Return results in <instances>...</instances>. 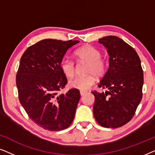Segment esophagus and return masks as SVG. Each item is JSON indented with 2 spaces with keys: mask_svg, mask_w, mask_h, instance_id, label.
Listing matches in <instances>:
<instances>
[{
  "mask_svg": "<svg viewBox=\"0 0 155 155\" xmlns=\"http://www.w3.org/2000/svg\"><path fill=\"white\" fill-rule=\"evenodd\" d=\"M80 95H81V96H82V95H84V94H85L86 92H84V91H80Z\"/></svg>",
  "mask_w": 155,
  "mask_h": 155,
  "instance_id": "1",
  "label": "esophagus"
}]
</instances>
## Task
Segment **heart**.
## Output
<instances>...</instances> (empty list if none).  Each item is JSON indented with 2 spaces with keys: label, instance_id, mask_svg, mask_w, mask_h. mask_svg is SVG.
Listing matches in <instances>:
<instances>
[{
  "label": "heart",
  "instance_id": "b5f03b06",
  "mask_svg": "<svg viewBox=\"0 0 155 155\" xmlns=\"http://www.w3.org/2000/svg\"><path fill=\"white\" fill-rule=\"evenodd\" d=\"M101 56L98 48L91 45L82 46L74 51V56L78 62L87 63L86 74L78 76L69 81L71 87L84 91L90 88L95 82V77L101 78L107 71V61ZM60 67L63 73L68 78L75 75L76 67L75 62L68 58H63L60 62Z\"/></svg>",
  "mask_w": 155,
  "mask_h": 155
}]
</instances>
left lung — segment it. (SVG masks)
<instances>
[{
  "label": "left lung",
  "mask_w": 155,
  "mask_h": 155,
  "mask_svg": "<svg viewBox=\"0 0 155 155\" xmlns=\"http://www.w3.org/2000/svg\"><path fill=\"white\" fill-rule=\"evenodd\" d=\"M99 42L107 48L109 68L98 87L106 92L92 91L93 113L104 128H118L134 116L143 97V71L140 59L132 46L116 36H107Z\"/></svg>",
  "instance_id": "8db88e82"
}]
</instances>
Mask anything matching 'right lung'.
I'll use <instances>...</instances> for the list:
<instances>
[{
	"mask_svg": "<svg viewBox=\"0 0 155 155\" xmlns=\"http://www.w3.org/2000/svg\"><path fill=\"white\" fill-rule=\"evenodd\" d=\"M79 41L43 39L27 48L16 75L18 98L36 124L50 131L68 128L75 117L80 91L61 92L68 80L60 67L65 53Z\"/></svg>",
	"mask_w": 155,
	"mask_h": 155,
	"instance_id": "add662e5",
	"label": "right lung"
}]
</instances>
